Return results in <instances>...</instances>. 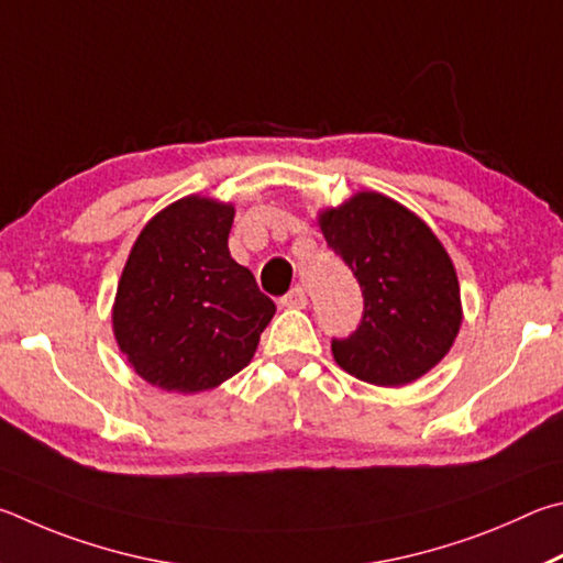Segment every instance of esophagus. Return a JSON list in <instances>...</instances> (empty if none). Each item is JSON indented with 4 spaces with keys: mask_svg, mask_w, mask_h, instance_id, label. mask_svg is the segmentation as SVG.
Masks as SVG:
<instances>
[{
    "mask_svg": "<svg viewBox=\"0 0 563 563\" xmlns=\"http://www.w3.org/2000/svg\"><path fill=\"white\" fill-rule=\"evenodd\" d=\"M307 303L309 299H307V289L303 287H294L287 297H282V307L287 309H307Z\"/></svg>",
    "mask_w": 563,
    "mask_h": 563,
    "instance_id": "esophagus-1",
    "label": "esophagus"
}]
</instances>
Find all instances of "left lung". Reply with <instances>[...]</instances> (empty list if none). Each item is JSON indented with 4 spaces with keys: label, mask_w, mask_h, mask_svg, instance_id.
Here are the masks:
<instances>
[{
    "label": "left lung",
    "mask_w": 563,
    "mask_h": 563,
    "mask_svg": "<svg viewBox=\"0 0 563 563\" xmlns=\"http://www.w3.org/2000/svg\"><path fill=\"white\" fill-rule=\"evenodd\" d=\"M319 227L363 289L361 327L331 341L333 361L383 388L426 376L448 356L462 323L455 264L435 232L373 190L321 210Z\"/></svg>",
    "instance_id": "left-lung-1"
}]
</instances>
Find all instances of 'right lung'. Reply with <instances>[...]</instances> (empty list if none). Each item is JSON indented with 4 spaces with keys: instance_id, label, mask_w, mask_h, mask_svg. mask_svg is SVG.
<instances>
[{
    "instance_id": "right-lung-1",
    "label": "right lung",
    "mask_w": 563,
    "mask_h": 563,
    "mask_svg": "<svg viewBox=\"0 0 563 563\" xmlns=\"http://www.w3.org/2000/svg\"><path fill=\"white\" fill-rule=\"evenodd\" d=\"M234 205L187 195L137 234L113 301L131 368L167 393L212 390L250 366L274 301L227 246Z\"/></svg>"
}]
</instances>
